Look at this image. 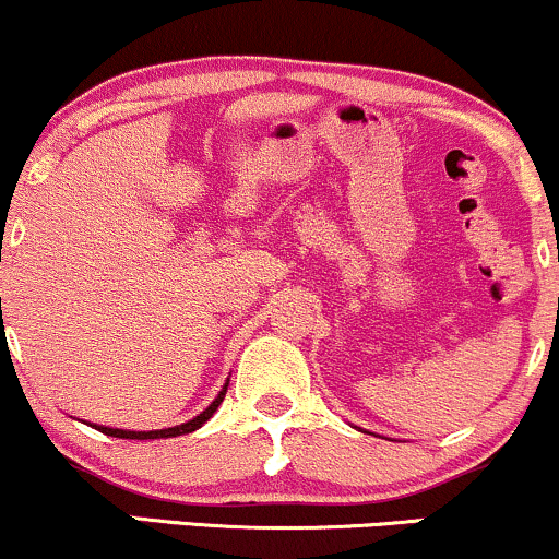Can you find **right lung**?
I'll list each match as a JSON object with an SVG mask.
<instances>
[{
  "instance_id": "obj_1",
  "label": "right lung",
  "mask_w": 559,
  "mask_h": 559,
  "mask_svg": "<svg viewBox=\"0 0 559 559\" xmlns=\"http://www.w3.org/2000/svg\"><path fill=\"white\" fill-rule=\"evenodd\" d=\"M226 390H228V382H226L224 388H221V393L215 395V401L211 403V406L205 408L203 414H198V416H194V419L185 421V425H177V427H169V429H151V432H132V429H114V427H100V425H91V427L98 429V432L109 435V437H122V440H160V437H164V440H166V437L190 435V432H194V429L203 427L207 419H211V416L215 414V408H218L221 401H224Z\"/></svg>"
}]
</instances>
